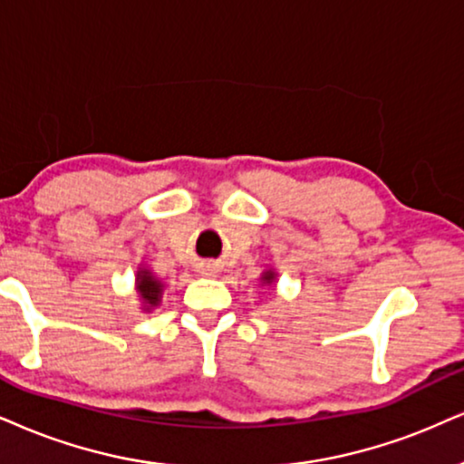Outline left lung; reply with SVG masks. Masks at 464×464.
<instances>
[{
    "label": "left lung",
    "instance_id": "8db88e82",
    "mask_svg": "<svg viewBox=\"0 0 464 464\" xmlns=\"http://www.w3.org/2000/svg\"><path fill=\"white\" fill-rule=\"evenodd\" d=\"M273 279H276V273H273V271H266L265 276H262V282H265V284H271Z\"/></svg>",
    "mask_w": 464,
    "mask_h": 464
}]
</instances>
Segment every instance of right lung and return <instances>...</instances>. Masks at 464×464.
I'll list each match as a JSON object with an SVG mask.
<instances>
[{
	"label": "right lung",
	"instance_id": "obj_1",
	"mask_svg": "<svg viewBox=\"0 0 464 464\" xmlns=\"http://www.w3.org/2000/svg\"><path fill=\"white\" fill-rule=\"evenodd\" d=\"M137 288H140L141 299H144L148 305H157L159 296H161L163 284L159 279H154L148 271H140L137 273Z\"/></svg>",
	"mask_w": 464,
	"mask_h": 464
}]
</instances>
